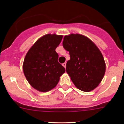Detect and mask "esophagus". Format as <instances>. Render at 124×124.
I'll return each mask as SVG.
<instances>
[{
	"mask_svg": "<svg viewBox=\"0 0 124 124\" xmlns=\"http://www.w3.org/2000/svg\"><path fill=\"white\" fill-rule=\"evenodd\" d=\"M66 64H67V63H66V62H64V63H62V65L63 66V67H64L65 68L66 67Z\"/></svg>",
	"mask_w": 124,
	"mask_h": 124,
	"instance_id": "obj_1",
	"label": "esophagus"
}]
</instances>
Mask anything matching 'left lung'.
<instances>
[{
    "instance_id": "left-lung-1",
    "label": "left lung",
    "mask_w": 124,
    "mask_h": 124,
    "mask_svg": "<svg viewBox=\"0 0 124 124\" xmlns=\"http://www.w3.org/2000/svg\"><path fill=\"white\" fill-rule=\"evenodd\" d=\"M62 45L70 54L66 71L75 86L84 92L95 89L101 83L106 70L100 49L89 38L78 33L65 36Z\"/></svg>"
}]
</instances>
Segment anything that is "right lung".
<instances>
[{
    "label": "right lung",
    "mask_w": 124,
    "mask_h": 124,
    "mask_svg": "<svg viewBox=\"0 0 124 124\" xmlns=\"http://www.w3.org/2000/svg\"><path fill=\"white\" fill-rule=\"evenodd\" d=\"M62 35L46 34L36 41L27 53L23 62L24 74L31 86L40 92L54 88L65 69L59 63L55 49Z\"/></svg>",
    "instance_id": "right-lung-1"
}]
</instances>
